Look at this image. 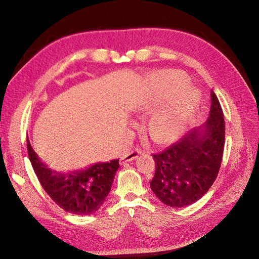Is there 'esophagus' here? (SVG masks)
<instances>
[{
    "label": "esophagus",
    "mask_w": 259,
    "mask_h": 259,
    "mask_svg": "<svg viewBox=\"0 0 259 259\" xmlns=\"http://www.w3.org/2000/svg\"><path fill=\"white\" fill-rule=\"evenodd\" d=\"M138 155H139V151H138V150L131 151L130 153H126V154L122 155V158L120 159V163H121V164H124V163H126V162H131V161H133V160L137 159Z\"/></svg>",
    "instance_id": "esophagus-1"
}]
</instances>
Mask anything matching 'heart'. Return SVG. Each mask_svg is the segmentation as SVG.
Masks as SVG:
<instances>
[{"mask_svg": "<svg viewBox=\"0 0 259 259\" xmlns=\"http://www.w3.org/2000/svg\"><path fill=\"white\" fill-rule=\"evenodd\" d=\"M187 82L188 77L183 72L162 70L151 76L145 95L137 104L142 113L151 112L163 104L145 124V131L155 144L174 143L197 112L199 93Z\"/></svg>", "mask_w": 259, "mask_h": 259, "instance_id": "obj_1", "label": "heart"}]
</instances>
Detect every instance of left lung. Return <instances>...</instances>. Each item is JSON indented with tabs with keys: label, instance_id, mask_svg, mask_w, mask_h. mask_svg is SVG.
Masks as SVG:
<instances>
[{
	"label": "left lung",
	"instance_id": "8db88e82",
	"mask_svg": "<svg viewBox=\"0 0 259 259\" xmlns=\"http://www.w3.org/2000/svg\"><path fill=\"white\" fill-rule=\"evenodd\" d=\"M207 120L161 153L153 154L151 190L164 204L186 207L200 200L213 185L225 146V120L215 93L210 92Z\"/></svg>",
	"mask_w": 259,
	"mask_h": 259
}]
</instances>
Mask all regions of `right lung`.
Masks as SVG:
<instances>
[{
	"mask_svg": "<svg viewBox=\"0 0 259 259\" xmlns=\"http://www.w3.org/2000/svg\"><path fill=\"white\" fill-rule=\"evenodd\" d=\"M27 147L30 162L43 189L62 209L85 216L96 213L104 204L120 166L119 159L62 173L50 168L38 158L29 139Z\"/></svg>",
	"mask_w": 259,
	"mask_h": 259,
	"instance_id": "obj_1",
	"label": "right lung"
}]
</instances>
